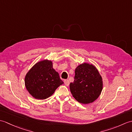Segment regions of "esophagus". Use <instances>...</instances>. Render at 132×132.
I'll list each match as a JSON object with an SVG mask.
<instances>
[{"label": "esophagus", "mask_w": 132, "mask_h": 132, "mask_svg": "<svg viewBox=\"0 0 132 132\" xmlns=\"http://www.w3.org/2000/svg\"><path fill=\"white\" fill-rule=\"evenodd\" d=\"M64 84H65V85L66 86H68L70 84V82H69V80L68 79H66V80H64Z\"/></svg>", "instance_id": "34e87169"}]
</instances>
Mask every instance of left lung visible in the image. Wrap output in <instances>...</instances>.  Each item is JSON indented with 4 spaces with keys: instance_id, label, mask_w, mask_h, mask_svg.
<instances>
[{
    "instance_id": "1",
    "label": "left lung",
    "mask_w": 132,
    "mask_h": 132,
    "mask_svg": "<svg viewBox=\"0 0 132 132\" xmlns=\"http://www.w3.org/2000/svg\"><path fill=\"white\" fill-rule=\"evenodd\" d=\"M70 89L78 102L92 103L97 99L102 91V77L94 65L84 63L75 69L74 81L70 84Z\"/></svg>"
}]
</instances>
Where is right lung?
Wrapping results in <instances>:
<instances>
[{"label": "right lung", "mask_w": 132, "mask_h": 132, "mask_svg": "<svg viewBox=\"0 0 132 132\" xmlns=\"http://www.w3.org/2000/svg\"><path fill=\"white\" fill-rule=\"evenodd\" d=\"M63 84L52 62L44 60L35 64L27 74L25 85L28 91L37 99H45Z\"/></svg>", "instance_id": "obj_1"}]
</instances>
